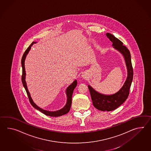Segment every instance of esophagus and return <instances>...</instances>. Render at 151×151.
Masks as SVG:
<instances>
[{
  "label": "esophagus",
  "instance_id": "obj_1",
  "mask_svg": "<svg viewBox=\"0 0 151 151\" xmlns=\"http://www.w3.org/2000/svg\"><path fill=\"white\" fill-rule=\"evenodd\" d=\"M82 77H83V78H86V75H82Z\"/></svg>",
  "mask_w": 151,
  "mask_h": 151
}]
</instances>
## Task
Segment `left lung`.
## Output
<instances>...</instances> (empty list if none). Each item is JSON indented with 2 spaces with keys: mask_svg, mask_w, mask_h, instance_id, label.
<instances>
[{
  "mask_svg": "<svg viewBox=\"0 0 151 151\" xmlns=\"http://www.w3.org/2000/svg\"><path fill=\"white\" fill-rule=\"evenodd\" d=\"M106 35L112 42V46L114 49L123 55L127 69V77L123 86L115 94H101L95 91L90 85L88 86L94 107L100 111H109L115 110L127 100L133 80V71L131 62V54L129 50L123 45V43L121 41L112 34L107 33Z\"/></svg>",
  "mask_w": 151,
  "mask_h": 151,
  "instance_id": "8db88e82",
  "label": "left lung"
}]
</instances>
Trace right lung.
<instances>
[{"label":"right lung","mask_w":151,"mask_h":151,"mask_svg":"<svg viewBox=\"0 0 151 151\" xmlns=\"http://www.w3.org/2000/svg\"><path fill=\"white\" fill-rule=\"evenodd\" d=\"M36 42H33L30 45L27 47L26 51H25L24 54L23 55V57L22 58V61H21V63H22V70H23V73H22V83L23 84L24 87L25 89V91H27V96L29 97V99L30 101L31 105L34 107L35 108H36L38 111H40V112H42L44 114L47 115V116H54V117H57V116H60L62 115H63L64 114H66L68 113L70 109L71 105V102H72V95L74 91V89L76 88L77 86V80H75L74 81V82L70 84L68 87L65 93L67 95V103L63 107L62 109H60V110H58L56 111H49L47 110H44L43 109L39 107L37 105L35 104V103L34 102V101L32 100V98L31 97L30 94L29 93V91H28L27 87V82L25 81V77H26V73H25V60L27 57V55L29 53V51L30 50L31 47L32 46V45L34 43H36Z\"/></svg>","instance_id":"obj_1"}]
</instances>
